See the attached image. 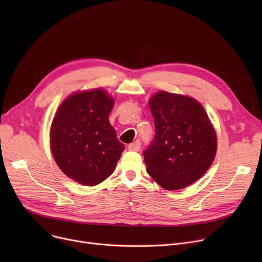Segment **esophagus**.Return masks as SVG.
<instances>
[{"label":"esophagus","instance_id":"obj_1","mask_svg":"<svg viewBox=\"0 0 262 262\" xmlns=\"http://www.w3.org/2000/svg\"><path fill=\"white\" fill-rule=\"evenodd\" d=\"M128 149L133 150V152H138V150L140 149V141L137 140L134 143H130L128 145Z\"/></svg>","mask_w":262,"mask_h":262}]
</instances>
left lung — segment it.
<instances>
[{
  "mask_svg": "<svg viewBox=\"0 0 262 262\" xmlns=\"http://www.w3.org/2000/svg\"><path fill=\"white\" fill-rule=\"evenodd\" d=\"M155 139L143 153L146 172L163 189L180 190L207 172L216 133L203 105L191 96L158 91L148 100Z\"/></svg>",
  "mask_w": 262,
  "mask_h": 262,
  "instance_id": "obj_1",
  "label": "left lung"
}]
</instances>
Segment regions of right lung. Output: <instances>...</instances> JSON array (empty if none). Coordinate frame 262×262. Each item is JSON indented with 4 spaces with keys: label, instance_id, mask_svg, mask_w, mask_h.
<instances>
[{
    "label": "right lung",
    "instance_id": "1",
    "mask_svg": "<svg viewBox=\"0 0 262 262\" xmlns=\"http://www.w3.org/2000/svg\"><path fill=\"white\" fill-rule=\"evenodd\" d=\"M115 98L105 89L75 91L56 110L50 129L51 152L58 168L74 182L96 186L116 169L124 144L108 116Z\"/></svg>",
    "mask_w": 262,
    "mask_h": 262
}]
</instances>
